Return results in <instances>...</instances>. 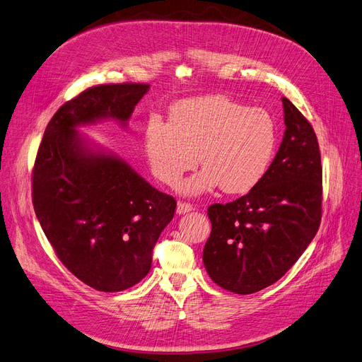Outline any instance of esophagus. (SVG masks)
<instances>
[{"mask_svg":"<svg viewBox=\"0 0 362 362\" xmlns=\"http://www.w3.org/2000/svg\"><path fill=\"white\" fill-rule=\"evenodd\" d=\"M194 210V207L191 206V204H187V202H183V201H179L177 202V214H185V213H189V211H192Z\"/></svg>","mask_w":362,"mask_h":362,"instance_id":"esophagus-1","label":"esophagus"}]
</instances>
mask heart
Listing matches in <instances>:
<instances>
[{
  "label": "heart",
  "instance_id": "1",
  "mask_svg": "<svg viewBox=\"0 0 362 362\" xmlns=\"http://www.w3.org/2000/svg\"><path fill=\"white\" fill-rule=\"evenodd\" d=\"M276 146L272 117L245 107L223 94L185 99L170 109L168 124L151 119L145 153L152 175L175 187L185 173L204 165L179 191L197 197L222 186L226 194H247L268 171Z\"/></svg>",
  "mask_w": 362,
  "mask_h": 362
}]
</instances>
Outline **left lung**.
<instances>
[{
	"mask_svg": "<svg viewBox=\"0 0 362 362\" xmlns=\"http://www.w3.org/2000/svg\"><path fill=\"white\" fill-rule=\"evenodd\" d=\"M286 133L272 164L247 195L213 204L202 251L210 278L235 294L272 286L303 255L322 214V167L317 134L287 99Z\"/></svg>",
	"mask_w": 362,
	"mask_h": 362,
	"instance_id": "obj_1",
	"label": "left lung"
}]
</instances>
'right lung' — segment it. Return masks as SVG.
<instances>
[{"label":"right lung","mask_w":362,"mask_h":362,"mask_svg":"<svg viewBox=\"0 0 362 362\" xmlns=\"http://www.w3.org/2000/svg\"><path fill=\"white\" fill-rule=\"evenodd\" d=\"M149 84H100L62 105L47 124L33 170L34 210L54 253L84 284L114 293L144 279L176 199L118 156L88 148L75 130L122 125Z\"/></svg>","instance_id":"right-lung-1"}]
</instances>
